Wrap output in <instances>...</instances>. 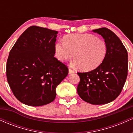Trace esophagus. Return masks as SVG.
Wrapping results in <instances>:
<instances>
[{
    "label": "esophagus",
    "mask_w": 133,
    "mask_h": 133,
    "mask_svg": "<svg viewBox=\"0 0 133 133\" xmlns=\"http://www.w3.org/2000/svg\"><path fill=\"white\" fill-rule=\"evenodd\" d=\"M74 71H73V70H72L71 69H69V74H72V73H74Z\"/></svg>",
    "instance_id": "34e87169"
}]
</instances>
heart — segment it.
Here are the masks:
<instances>
[{"mask_svg":"<svg viewBox=\"0 0 133 133\" xmlns=\"http://www.w3.org/2000/svg\"><path fill=\"white\" fill-rule=\"evenodd\" d=\"M56 57L60 61L71 60L83 71H91L99 66L106 54L107 46L103 39L89 34H74L64 37L63 42L54 45Z\"/></svg>","mask_w":133,"mask_h":133,"instance_id":"obj_1","label":"heart"}]
</instances>
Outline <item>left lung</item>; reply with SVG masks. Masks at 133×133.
Listing matches in <instances>:
<instances>
[{"label": "left lung", "mask_w": 133, "mask_h": 133, "mask_svg": "<svg viewBox=\"0 0 133 133\" xmlns=\"http://www.w3.org/2000/svg\"><path fill=\"white\" fill-rule=\"evenodd\" d=\"M92 32L104 39L106 54L95 69L88 72H77L80 82L77 91L81 98L87 103L105 104L116 99L123 89L128 76V52L119 37L111 30L103 27Z\"/></svg>", "instance_id": "obj_1"}]
</instances>
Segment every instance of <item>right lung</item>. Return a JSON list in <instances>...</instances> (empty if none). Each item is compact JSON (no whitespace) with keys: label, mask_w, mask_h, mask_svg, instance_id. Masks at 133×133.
I'll list each match as a JSON object with an SVG mask.
<instances>
[{"label":"right lung","mask_w":133,"mask_h":133,"mask_svg":"<svg viewBox=\"0 0 133 133\" xmlns=\"http://www.w3.org/2000/svg\"><path fill=\"white\" fill-rule=\"evenodd\" d=\"M58 32L31 26L20 36L7 62L6 74L14 95L30 106L51 103L56 87L68 76L66 65L54 57Z\"/></svg>","instance_id":"obj_1"}]
</instances>
